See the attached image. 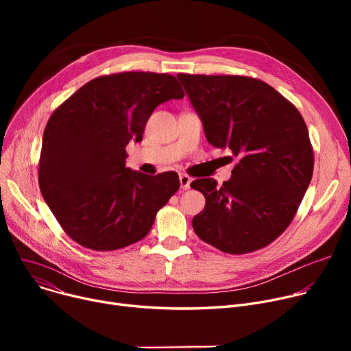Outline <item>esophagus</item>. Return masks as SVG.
Segmentation results:
<instances>
[{
  "label": "esophagus",
  "instance_id": "esophagus-1",
  "mask_svg": "<svg viewBox=\"0 0 351 351\" xmlns=\"http://www.w3.org/2000/svg\"><path fill=\"white\" fill-rule=\"evenodd\" d=\"M179 182H180V188L183 191H188L191 188V182H192V178L188 176V175H180L179 176Z\"/></svg>",
  "mask_w": 351,
  "mask_h": 351
}]
</instances>
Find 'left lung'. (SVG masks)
I'll list each match as a JSON object with an SVG mask.
<instances>
[{
  "mask_svg": "<svg viewBox=\"0 0 351 351\" xmlns=\"http://www.w3.org/2000/svg\"><path fill=\"white\" fill-rule=\"evenodd\" d=\"M178 80L208 142L237 158L220 188L212 178L191 183L206 199L192 220L195 233L230 254L267 246L290 225L313 176L315 158L300 112L256 78L178 73Z\"/></svg>",
  "mask_w": 351,
  "mask_h": 351,
  "instance_id": "1",
  "label": "left lung"
}]
</instances>
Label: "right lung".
<instances>
[{
  "label": "right lung",
  "mask_w": 351,
  "mask_h": 351,
  "mask_svg": "<svg viewBox=\"0 0 351 351\" xmlns=\"http://www.w3.org/2000/svg\"><path fill=\"white\" fill-rule=\"evenodd\" d=\"M185 97L168 73L121 72L81 86L53 110L43 136L38 182L64 232L84 247L139 242L179 189L176 172L145 175L125 166L155 108Z\"/></svg>",
  "instance_id": "add662e5"
}]
</instances>
